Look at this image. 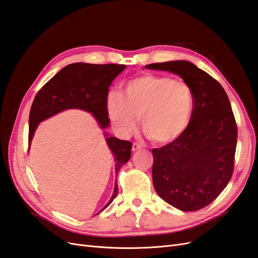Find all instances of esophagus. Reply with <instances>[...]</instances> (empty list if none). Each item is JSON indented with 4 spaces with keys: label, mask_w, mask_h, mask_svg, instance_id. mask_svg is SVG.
I'll list each match as a JSON object with an SVG mask.
<instances>
[{
    "label": "esophagus",
    "mask_w": 258,
    "mask_h": 258,
    "mask_svg": "<svg viewBox=\"0 0 258 258\" xmlns=\"http://www.w3.org/2000/svg\"><path fill=\"white\" fill-rule=\"evenodd\" d=\"M141 147H142V145H141V144H139V143H134V144H132V151H134V152H137V151H139V150H141Z\"/></svg>",
    "instance_id": "1"
}]
</instances>
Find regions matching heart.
Masks as SVG:
<instances>
[{
  "mask_svg": "<svg viewBox=\"0 0 258 258\" xmlns=\"http://www.w3.org/2000/svg\"><path fill=\"white\" fill-rule=\"evenodd\" d=\"M108 115L122 132H130L142 117V129L155 144H169L188 128L195 108L190 86L170 76L143 74L127 83L124 95L111 91Z\"/></svg>",
  "mask_w": 258,
  "mask_h": 258,
  "instance_id": "1",
  "label": "heart"
}]
</instances>
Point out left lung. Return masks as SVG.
<instances>
[{
    "label": "left lung",
    "mask_w": 258,
    "mask_h": 258,
    "mask_svg": "<svg viewBox=\"0 0 258 258\" xmlns=\"http://www.w3.org/2000/svg\"><path fill=\"white\" fill-rule=\"evenodd\" d=\"M147 69L179 75L194 92L188 128L175 141L152 151L153 183L158 196L182 211L209 206L229 183L237 146V123L227 93L212 76L185 60Z\"/></svg>",
    "instance_id": "obj_1"
}]
</instances>
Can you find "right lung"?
<instances>
[{
    "instance_id": "obj_1",
    "label": "right lung",
    "mask_w": 258,
    "mask_h": 258,
    "mask_svg": "<svg viewBox=\"0 0 258 258\" xmlns=\"http://www.w3.org/2000/svg\"><path fill=\"white\" fill-rule=\"evenodd\" d=\"M124 69V64H90L83 62L69 64L62 69L43 86L33 100L29 116V146L38 122L68 108L87 111L93 114L101 128H107L110 124L106 106L108 88L115 77ZM106 143L115 156L117 174L120 167L131 157L132 143L114 137H108ZM117 192L118 185L116 178L113 196L101 211L112 204Z\"/></svg>"
}]
</instances>
